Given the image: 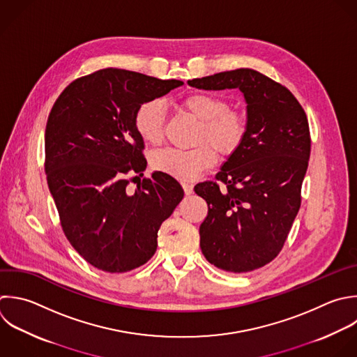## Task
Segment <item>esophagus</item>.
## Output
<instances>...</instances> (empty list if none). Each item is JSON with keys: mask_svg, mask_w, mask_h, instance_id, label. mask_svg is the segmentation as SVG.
<instances>
[{"mask_svg": "<svg viewBox=\"0 0 357 357\" xmlns=\"http://www.w3.org/2000/svg\"><path fill=\"white\" fill-rule=\"evenodd\" d=\"M183 188H184V192L187 195H191L194 192V185L190 184V183H183Z\"/></svg>", "mask_w": 357, "mask_h": 357, "instance_id": "1", "label": "esophagus"}]
</instances>
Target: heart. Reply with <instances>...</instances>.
Segmentation results:
<instances>
[{
	"label": "heart",
	"instance_id": "heart-1",
	"mask_svg": "<svg viewBox=\"0 0 357 357\" xmlns=\"http://www.w3.org/2000/svg\"><path fill=\"white\" fill-rule=\"evenodd\" d=\"M183 107L201 121L198 144L208 142L214 148L202 144L188 151L160 149L152 153L151 165L155 170L178 180H192L215 163V151L227 156L240 148L247 134V117L230 109L225 98L209 92L188 95L183 100ZM165 121L166 107L160 99L145 100L134 116L137 132L145 142L153 145L163 139Z\"/></svg>",
	"mask_w": 357,
	"mask_h": 357
}]
</instances>
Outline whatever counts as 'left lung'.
Wrapping results in <instances>:
<instances>
[{"mask_svg": "<svg viewBox=\"0 0 357 357\" xmlns=\"http://www.w3.org/2000/svg\"><path fill=\"white\" fill-rule=\"evenodd\" d=\"M205 91L238 88L247 103V134L216 174L195 185L208 204L199 226L205 258L243 273L271 262L282 250L301 204L311 139L307 116L283 85L238 68L188 81Z\"/></svg>", "mask_w": 357, "mask_h": 357, "instance_id": "1", "label": "left lung"}]
</instances>
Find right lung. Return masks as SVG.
<instances>
[{
	"label": "right lung",
	"mask_w": 357,
	"mask_h": 357,
	"mask_svg": "<svg viewBox=\"0 0 357 357\" xmlns=\"http://www.w3.org/2000/svg\"><path fill=\"white\" fill-rule=\"evenodd\" d=\"M181 85L105 68L71 82L49 114L47 184L66 237L98 269L121 273L148 262L160 225L184 197L166 173L155 172L132 192L126 177L146 169L144 139L134 124L137 109Z\"/></svg>",
	"instance_id": "add662e5"
}]
</instances>
